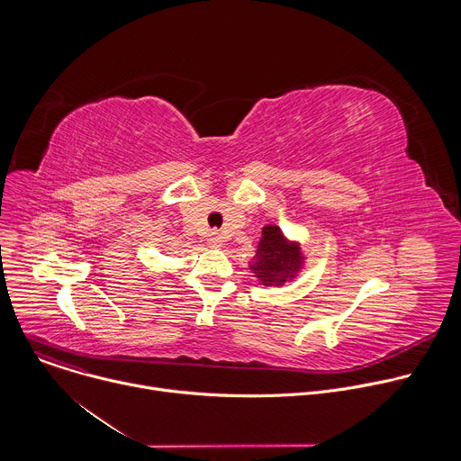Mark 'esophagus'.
Returning a JSON list of instances; mask_svg holds the SVG:
<instances>
[{
  "label": "esophagus",
  "mask_w": 461,
  "mask_h": 461,
  "mask_svg": "<svg viewBox=\"0 0 461 461\" xmlns=\"http://www.w3.org/2000/svg\"><path fill=\"white\" fill-rule=\"evenodd\" d=\"M208 242L212 244V246H215V248H219L221 244H222V235L219 233V231H212L210 235H208Z\"/></svg>",
  "instance_id": "34e87169"
}]
</instances>
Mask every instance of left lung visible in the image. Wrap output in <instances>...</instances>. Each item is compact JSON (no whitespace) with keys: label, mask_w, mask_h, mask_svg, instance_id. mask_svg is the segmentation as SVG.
<instances>
[{"label":"left lung","mask_w":461,"mask_h":461,"mask_svg":"<svg viewBox=\"0 0 461 461\" xmlns=\"http://www.w3.org/2000/svg\"><path fill=\"white\" fill-rule=\"evenodd\" d=\"M304 258L297 240L286 239L279 226L267 224L262 228L249 270L262 286H283L299 276Z\"/></svg>","instance_id":"left-lung-1"}]
</instances>
